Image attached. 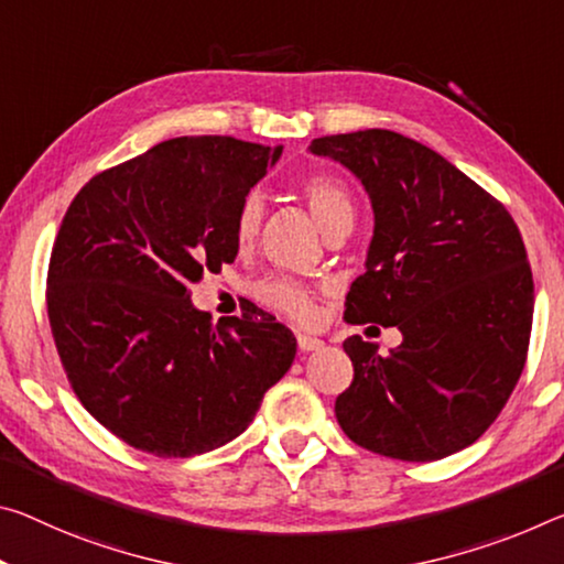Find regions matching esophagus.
<instances>
[{"instance_id": "esophagus-1", "label": "esophagus", "mask_w": 564, "mask_h": 564, "mask_svg": "<svg viewBox=\"0 0 564 564\" xmlns=\"http://www.w3.org/2000/svg\"><path fill=\"white\" fill-rule=\"evenodd\" d=\"M296 341H299V348H301L303 354H306V351H318V348L324 346V341H321V338L308 336V334H299Z\"/></svg>"}]
</instances>
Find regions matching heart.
<instances>
[{"label": "heart", "instance_id": "b5f03b06", "mask_svg": "<svg viewBox=\"0 0 564 564\" xmlns=\"http://www.w3.org/2000/svg\"><path fill=\"white\" fill-rule=\"evenodd\" d=\"M299 198L306 203L311 216L316 218L324 234H334L336 228L351 226L354 220V198L348 187L330 175H308L296 185ZM263 198L258 193H250L238 205L234 220V240L240 250L253 248L261 236L263 226ZM256 299L263 306L279 311L289 318L308 321L314 316V296L306 283L285 279V275H271L256 285Z\"/></svg>", "mask_w": 564, "mask_h": 564}]
</instances>
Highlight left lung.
Segmentation results:
<instances>
[{"instance_id": "8db88e82", "label": "left lung", "mask_w": 564, "mask_h": 564, "mask_svg": "<svg viewBox=\"0 0 564 564\" xmlns=\"http://www.w3.org/2000/svg\"><path fill=\"white\" fill-rule=\"evenodd\" d=\"M308 150L351 170L373 208L344 318L404 336L387 356L346 338L354 381L336 399L338 424L381 457H449L487 432L522 377L534 283L520 228L495 195L399 132L326 135Z\"/></svg>"}]
</instances>
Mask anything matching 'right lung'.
<instances>
[{
    "label": "right lung",
    "instance_id": "obj_1",
    "mask_svg": "<svg viewBox=\"0 0 564 564\" xmlns=\"http://www.w3.org/2000/svg\"><path fill=\"white\" fill-rule=\"evenodd\" d=\"M279 148L173 138L97 173L62 218L47 314L69 387L105 429L155 457L236 440L291 369L296 338L273 316L228 318L187 285L234 263V220Z\"/></svg>",
    "mask_w": 564,
    "mask_h": 564
}]
</instances>
